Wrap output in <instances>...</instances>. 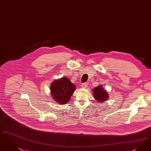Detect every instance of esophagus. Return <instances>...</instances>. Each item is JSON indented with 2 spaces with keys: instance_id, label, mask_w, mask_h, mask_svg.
Segmentation results:
<instances>
[{
  "instance_id": "34e87169",
  "label": "esophagus",
  "mask_w": 151,
  "mask_h": 151,
  "mask_svg": "<svg viewBox=\"0 0 151 151\" xmlns=\"http://www.w3.org/2000/svg\"><path fill=\"white\" fill-rule=\"evenodd\" d=\"M81 87H82L83 88H87V87H88V84H87L86 83H83L82 85H81Z\"/></svg>"
}]
</instances>
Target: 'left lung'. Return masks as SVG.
<instances>
[{
	"instance_id": "1",
	"label": "left lung",
	"mask_w": 151,
	"mask_h": 151,
	"mask_svg": "<svg viewBox=\"0 0 151 151\" xmlns=\"http://www.w3.org/2000/svg\"><path fill=\"white\" fill-rule=\"evenodd\" d=\"M93 95L94 98L98 101V102H103L108 99V94L103 89L102 86L96 87L93 89Z\"/></svg>"
}]
</instances>
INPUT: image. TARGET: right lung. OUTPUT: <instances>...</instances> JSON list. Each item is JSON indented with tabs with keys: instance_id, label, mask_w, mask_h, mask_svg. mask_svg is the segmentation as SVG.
<instances>
[{
	"instance_id": "obj_1",
	"label": "right lung",
	"mask_w": 151,
	"mask_h": 151,
	"mask_svg": "<svg viewBox=\"0 0 151 151\" xmlns=\"http://www.w3.org/2000/svg\"><path fill=\"white\" fill-rule=\"evenodd\" d=\"M75 89V85L66 78L55 80L50 86L52 97L57 102L61 104H65L69 101Z\"/></svg>"
}]
</instances>
